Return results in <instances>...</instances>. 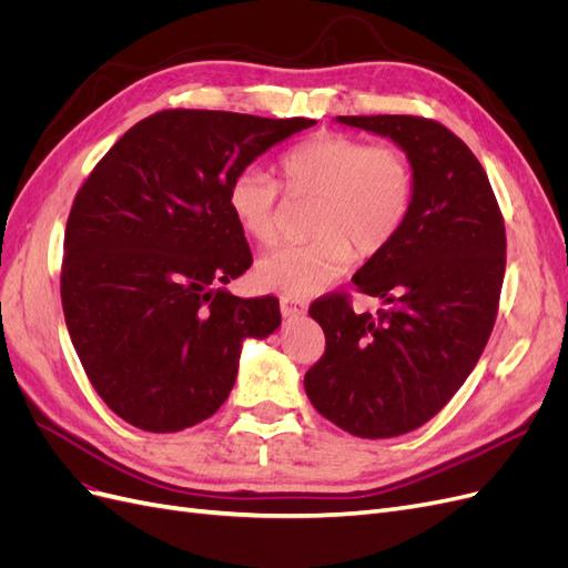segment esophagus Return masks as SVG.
<instances>
[{
	"instance_id": "1",
	"label": "esophagus",
	"mask_w": 568,
	"mask_h": 568,
	"mask_svg": "<svg viewBox=\"0 0 568 568\" xmlns=\"http://www.w3.org/2000/svg\"><path fill=\"white\" fill-rule=\"evenodd\" d=\"M280 307L284 317H301L307 311V303L305 298H298V296H282Z\"/></svg>"
}]
</instances>
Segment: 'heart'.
I'll use <instances>...</instances> for the list:
<instances>
[{
	"label": "heart",
	"mask_w": 568,
	"mask_h": 568,
	"mask_svg": "<svg viewBox=\"0 0 568 568\" xmlns=\"http://www.w3.org/2000/svg\"><path fill=\"white\" fill-rule=\"evenodd\" d=\"M291 199H313V242L284 246L257 263V282L291 296L334 284L359 255H376L400 234L415 199V170L395 144H367L351 134H313L280 159ZM227 205L239 230L261 246L280 239V184L257 168L236 173Z\"/></svg>",
	"instance_id": "b5f03b06"
}]
</instances>
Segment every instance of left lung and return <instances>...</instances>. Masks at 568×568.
<instances>
[{"mask_svg": "<svg viewBox=\"0 0 568 568\" xmlns=\"http://www.w3.org/2000/svg\"><path fill=\"white\" fill-rule=\"evenodd\" d=\"M336 120L390 136L415 170V199L400 234L353 277L386 307L357 315L346 294L311 305L326 348L305 393L343 432L393 438L436 417L484 353L505 280V220L484 165L436 120Z\"/></svg>", "mask_w": 568, "mask_h": 568, "instance_id": "obj_1", "label": "left lung"}]
</instances>
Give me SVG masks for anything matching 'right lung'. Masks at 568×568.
<instances>
[{
    "instance_id": "obj_1",
    "label": "right lung",
    "mask_w": 568,
    "mask_h": 568,
    "mask_svg": "<svg viewBox=\"0 0 568 568\" xmlns=\"http://www.w3.org/2000/svg\"><path fill=\"white\" fill-rule=\"evenodd\" d=\"M311 118L168 109L140 120L80 186L61 265L65 326L120 419L173 434L215 415L244 338L277 329L274 296L222 284L253 257L227 205L236 173Z\"/></svg>"
}]
</instances>
